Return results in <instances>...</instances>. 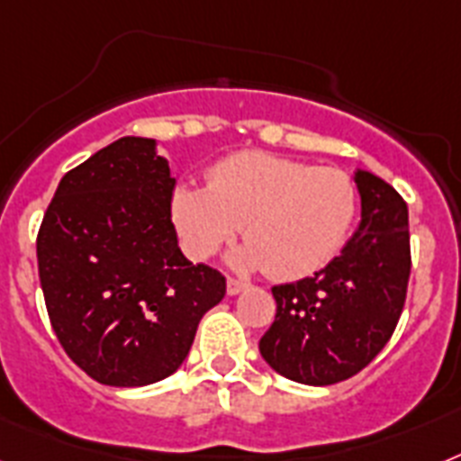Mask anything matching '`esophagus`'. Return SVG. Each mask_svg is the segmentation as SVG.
I'll use <instances>...</instances> for the list:
<instances>
[{"instance_id":"obj_1","label":"esophagus","mask_w":461,"mask_h":461,"mask_svg":"<svg viewBox=\"0 0 461 461\" xmlns=\"http://www.w3.org/2000/svg\"><path fill=\"white\" fill-rule=\"evenodd\" d=\"M246 288H249V284L241 281V278H234V276L227 278V293H230V295H239V293Z\"/></svg>"}]
</instances>
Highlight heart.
I'll list each match as a JSON object with an SVG mask.
<instances>
[{
  "label": "heart",
  "mask_w": 461,
  "mask_h": 461,
  "mask_svg": "<svg viewBox=\"0 0 461 461\" xmlns=\"http://www.w3.org/2000/svg\"><path fill=\"white\" fill-rule=\"evenodd\" d=\"M356 212L349 173L265 152L231 154L208 171L206 187L180 185L171 196V218L194 260L212 258L243 227L249 243L234 253V267L281 281L326 267L349 239Z\"/></svg>",
  "instance_id": "heart-1"
}]
</instances>
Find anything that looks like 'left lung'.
Returning <instances> with one entry per match:
<instances>
[{
  "mask_svg": "<svg viewBox=\"0 0 461 461\" xmlns=\"http://www.w3.org/2000/svg\"><path fill=\"white\" fill-rule=\"evenodd\" d=\"M361 224L314 276L274 285L276 316L260 354L278 375L328 386L361 373L396 330L408 293L410 230L403 196L368 171L354 176Z\"/></svg>",
  "mask_w": 461,
  "mask_h": 461,
  "instance_id": "left-lung-1",
  "label": "left lung"
}]
</instances>
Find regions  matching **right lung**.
<instances>
[{"mask_svg": "<svg viewBox=\"0 0 461 461\" xmlns=\"http://www.w3.org/2000/svg\"><path fill=\"white\" fill-rule=\"evenodd\" d=\"M173 187L154 140L126 135L65 173L41 220L37 262L53 332L100 384L176 373L227 290L218 269L192 265L177 246Z\"/></svg>", "mask_w": 461, "mask_h": 461, "instance_id": "add662e5", "label": "right lung"}]
</instances>
